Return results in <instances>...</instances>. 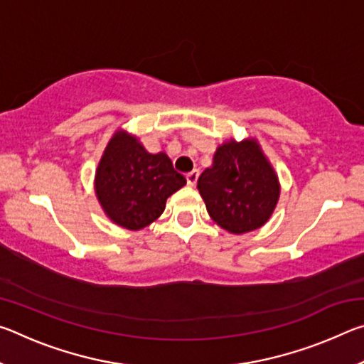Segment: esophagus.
I'll use <instances>...</instances> for the list:
<instances>
[{"instance_id":"esophagus-1","label":"esophagus","mask_w":364,"mask_h":364,"mask_svg":"<svg viewBox=\"0 0 364 364\" xmlns=\"http://www.w3.org/2000/svg\"><path fill=\"white\" fill-rule=\"evenodd\" d=\"M197 178H199V170H193V171H189V173L186 175V180H188V184H189V186H196Z\"/></svg>"}]
</instances>
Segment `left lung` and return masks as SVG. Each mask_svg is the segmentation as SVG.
Returning a JSON list of instances; mask_svg holds the SVG:
<instances>
[{"label":"left lung","instance_id":"obj_1","mask_svg":"<svg viewBox=\"0 0 364 364\" xmlns=\"http://www.w3.org/2000/svg\"><path fill=\"white\" fill-rule=\"evenodd\" d=\"M197 189L212 220L232 234L263 226L279 199L278 176L255 139H231L218 146Z\"/></svg>","mask_w":364,"mask_h":364}]
</instances>
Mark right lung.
I'll use <instances>...</instances> for the list:
<instances>
[{
	"mask_svg": "<svg viewBox=\"0 0 364 364\" xmlns=\"http://www.w3.org/2000/svg\"><path fill=\"white\" fill-rule=\"evenodd\" d=\"M186 184L165 152L151 154L138 138L117 132L96 170L97 200L115 225L138 231L165 210V202Z\"/></svg>",
	"mask_w": 364,
	"mask_h": 364,
	"instance_id": "right-lung-1",
	"label": "right lung"
}]
</instances>
